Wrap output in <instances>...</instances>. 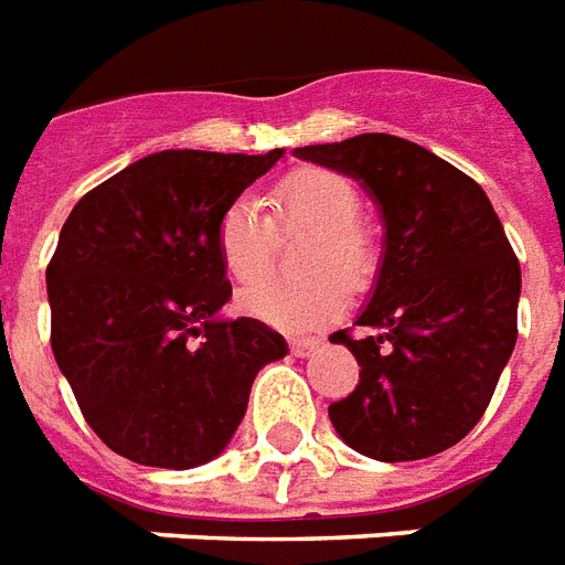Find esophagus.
I'll use <instances>...</instances> for the list:
<instances>
[{"label":"esophagus","instance_id":"esophagus-1","mask_svg":"<svg viewBox=\"0 0 565 565\" xmlns=\"http://www.w3.org/2000/svg\"><path fill=\"white\" fill-rule=\"evenodd\" d=\"M319 349V340H313V337H290V352L296 354V358H308L310 352H317Z\"/></svg>","mask_w":565,"mask_h":565}]
</instances>
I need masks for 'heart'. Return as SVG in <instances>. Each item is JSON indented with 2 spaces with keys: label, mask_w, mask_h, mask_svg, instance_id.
Here are the masks:
<instances>
[{
  "label": "heart",
  "mask_w": 565,
  "mask_h": 565,
  "mask_svg": "<svg viewBox=\"0 0 565 565\" xmlns=\"http://www.w3.org/2000/svg\"><path fill=\"white\" fill-rule=\"evenodd\" d=\"M266 202L275 225L310 234L301 255V281H266L239 296L255 319L281 331H310L334 322L349 305V288L370 284L377 266L372 231L358 222L361 195L345 175L322 167H299L275 181ZM216 248L225 273L237 284L266 275L273 225L252 199H234L216 222Z\"/></svg>",
  "instance_id": "1"
}]
</instances>
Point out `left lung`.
Segmentation results:
<instances>
[{"label": "left lung", "mask_w": 565, "mask_h": 565, "mask_svg": "<svg viewBox=\"0 0 565 565\" xmlns=\"http://www.w3.org/2000/svg\"><path fill=\"white\" fill-rule=\"evenodd\" d=\"M292 154L361 181L384 220V260L354 322L366 334H331L361 366L331 425L384 463L446 451L478 425L516 345L522 269L501 220L481 184L404 137Z\"/></svg>", "instance_id": "8db88e82"}]
</instances>
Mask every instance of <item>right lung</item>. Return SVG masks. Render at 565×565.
<instances>
[{"mask_svg":"<svg viewBox=\"0 0 565 565\" xmlns=\"http://www.w3.org/2000/svg\"><path fill=\"white\" fill-rule=\"evenodd\" d=\"M284 149H167L82 195L46 266L52 352L84 419L140 466L193 469L228 446L255 375L287 343L231 299L216 222Z\"/></svg>","mask_w":565,"mask_h":565,"instance_id":"obj_1","label":"right lung"}]
</instances>
